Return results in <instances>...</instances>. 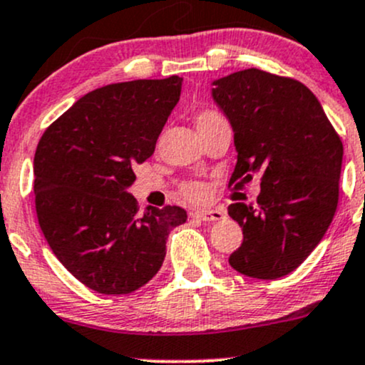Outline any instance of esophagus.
Returning <instances> with one entry per match:
<instances>
[{
  "instance_id": "obj_1",
  "label": "esophagus",
  "mask_w": 365,
  "mask_h": 365,
  "mask_svg": "<svg viewBox=\"0 0 365 365\" xmlns=\"http://www.w3.org/2000/svg\"><path fill=\"white\" fill-rule=\"evenodd\" d=\"M194 218L202 220V222H220V220L225 218V211L216 207V210H197L190 213Z\"/></svg>"
}]
</instances>
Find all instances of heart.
<instances>
[{"label": "heart", "instance_id": "heart-1", "mask_svg": "<svg viewBox=\"0 0 365 365\" xmlns=\"http://www.w3.org/2000/svg\"><path fill=\"white\" fill-rule=\"evenodd\" d=\"M222 119L223 115L220 112L213 109H204L195 115V124H197V130H201V128L210 126V124L216 121H222ZM182 194L189 201H204L207 197V187L201 182H187L182 185Z\"/></svg>", "mask_w": 365, "mask_h": 365}]
</instances>
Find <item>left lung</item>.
I'll list each match as a JSON object with an SVG mask.
<instances>
[{
  "label": "left lung",
  "mask_w": 365,
  "mask_h": 365,
  "mask_svg": "<svg viewBox=\"0 0 365 365\" xmlns=\"http://www.w3.org/2000/svg\"><path fill=\"white\" fill-rule=\"evenodd\" d=\"M213 85L237 150L228 185L262 175L256 204L228 206L244 234L228 263L247 277H284L305 262L334 218L341 138L317 97L293 78L246 69Z\"/></svg>",
  "instance_id": "1"
}]
</instances>
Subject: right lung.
<instances>
[{"label": "right lung", "mask_w": 365, "mask_h": 365, "mask_svg": "<svg viewBox=\"0 0 365 365\" xmlns=\"http://www.w3.org/2000/svg\"><path fill=\"white\" fill-rule=\"evenodd\" d=\"M182 78L137 79L90 91L46 128L34 154L39 227L79 282L100 294H128L161 268L178 206L138 202L133 168L154 154Z\"/></svg>", "instance_id": "obj_1"}]
</instances>
